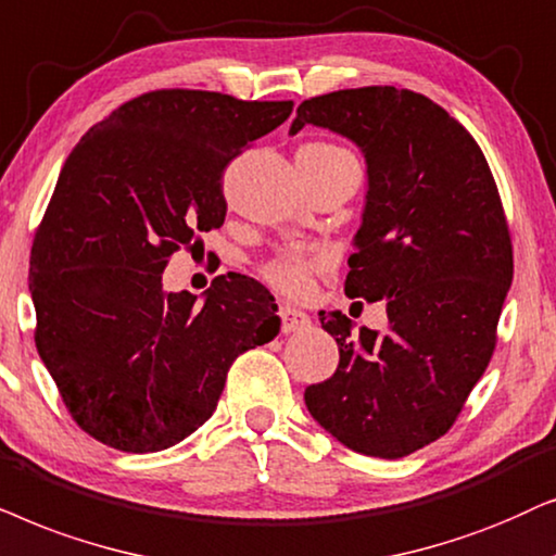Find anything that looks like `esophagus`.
I'll return each instance as SVG.
<instances>
[{
  "label": "esophagus",
  "instance_id": "34e87169",
  "mask_svg": "<svg viewBox=\"0 0 556 556\" xmlns=\"http://www.w3.org/2000/svg\"><path fill=\"white\" fill-rule=\"evenodd\" d=\"M279 317H282V330L285 332H302V330L309 328V315L300 307L282 305V307H279Z\"/></svg>",
  "mask_w": 556,
  "mask_h": 556
}]
</instances>
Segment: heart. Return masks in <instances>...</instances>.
Returning <instances> with one entry per match:
<instances>
[{"instance_id": "obj_1", "label": "heart", "mask_w": 556, "mask_h": 556, "mask_svg": "<svg viewBox=\"0 0 556 556\" xmlns=\"http://www.w3.org/2000/svg\"><path fill=\"white\" fill-rule=\"evenodd\" d=\"M309 150L315 152H345L340 150L336 144H325V142H315V144H305ZM325 262L323 251H309V249H294L287 251V254L271 258L269 264L264 266V279L271 287L282 292H292L298 294L307 287L309 282V274L313 269H317Z\"/></svg>"}]
</instances>
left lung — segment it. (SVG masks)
Listing matches in <instances>:
<instances>
[{"mask_svg":"<svg viewBox=\"0 0 556 556\" xmlns=\"http://www.w3.org/2000/svg\"><path fill=\"white\" fill-rule=\"evenodd\" d=\"M330 129L366 160V205L345 294L383 300L387 330L320 313L340 364L305 389L313 419L361 455L417 453L453 427L488 368L514 251L491 167L463 124L427 96L345 88L298 106L290 135Z\"/></svg>","mask_w":556,"mask_h":556,"instance_id":"8db88e82","label":"left lung"}]
</instances>
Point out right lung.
<instances>
[{"label":"right lung","instance_id":"obj_1","mask_svg":"<svg viewBox=\"0 0 556 556\" xmlns=\"http://www.w3.org/2000/svg\"><path fill=\"white\" fill-rule=\"evenodd\" d=\"M292 101L152 91L73 147L29 254L35 343L71 417L122 453H157L211 419L231 364L277 338L274 298L216 277L203 300L162 271L226 220L224 169Z\"/></svg>","mask_w":556,"mask_h":556}]
</instances>
